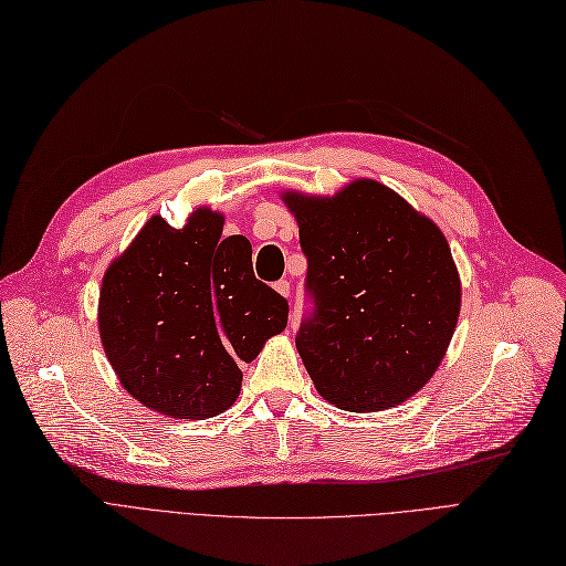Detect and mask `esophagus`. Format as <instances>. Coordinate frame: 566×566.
<instances>
[{
  "label": "esophagus",
  "instance_id": "1",
  "mask_svg": "<svg viewBox=\"0 0 566 566\" xmlns=\"http://www.w3.org/2000/svg\"><path fill=\"white\" fill-rule=\"evenodd\" d=\"M274 287H276V292H281L283 297H287V295H290V281L281 279V281H276V283H274Z\"/></svg>",
  "mask_w": 566,
  "mask_h": 566
}]
</instances>
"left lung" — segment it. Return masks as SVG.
<instances>
[{"instance_id": "1", "label": "left lung", "mask_w": 566, "mask_h": 566, "mask_svg": "<svg viewBox=\"0 0 566 566\" xmlns=\"http://www.w3.org/2000/svg\"><path fill=\"white\" fill-rule=\"evenodd\" d=\"M306 258L295 337L318 394L348 412L405 402L454 335L461 283L442 231L396 191L356 180L333 199L287 191Z\"/></svg>"}]
</instances>
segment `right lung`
<instances>
[{
	"label": "right lung",
	"instance_id": "obj_1",
	"mask_svg": "<svg viewBox=\"0 0 566 566\" xmlns=\"http://www.w3.org/2000/svg\"><path fill=\"white\" fill-rule=\"evenodd\" d=\"M222 216L182 229L154 216L103 279L101 339L126 391L175 419L224 412L241 363L287 325V300L255 279L245 237L222 239Z\"/></svg>",
	"mask_w": 566,
	"mask_h": 566
}]
</instances>
